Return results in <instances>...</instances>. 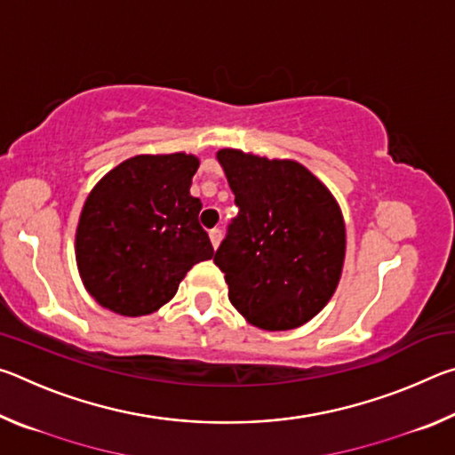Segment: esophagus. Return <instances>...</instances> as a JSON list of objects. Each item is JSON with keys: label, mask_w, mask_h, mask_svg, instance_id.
<instances>
[{"label": "esophagus", "mask_w": 455, "mask_h": 455, "mask_svg": "<svg viewBox=\"0 0 455 455\" xmlns=\"http://www.w3.org/2000/svg\"><path fill=\"white\" fill-rule=\"evenodd\" d=\"M209 236H211V243H212V246H214V249H217V246L220 244V238H222V233H220V230H219V228H212V230H211V233H209Z\"/></svg>", "instance_id": "esophagus-1"}]
</instances>
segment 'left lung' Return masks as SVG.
<instances>
[{
  "label": "left lung",
  "instance_id": "left-lung-1",
  "mask_svg": "<svg viewBox=\"0 0 455 455\" xmlns=\"http://www.w3.org/2000/svg\"><path fill=\"white\" fill-rule=\"evenodd\" d=\"M217 160L238 214L214 252L228 299L259 329L305 325L341 279L345 222L335 196L295 160L222 148Z\"/></svg>",
  "mask_w": 455,
  "mask_h": 455
}]
</instances>
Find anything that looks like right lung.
Segmentation results:
<instances>
[{
	"mask_svg": "<svg viewBox=\"0 0 455 455\" xmlns=\"http://www.w3.org/2000/svg\"><path fill=\"white\" fill-rule=\"evenodd\" d=\"M195 154H138L112 168L84 203L76 230L82 283L124 317L158 311L200 260L214 257L190 196Z\"/></svg>",
	"mask_w": 455,
	"mask_h": 455,
	"instance_id": "right-lung-1",
	"label": "right lung"
}]
</instances>
